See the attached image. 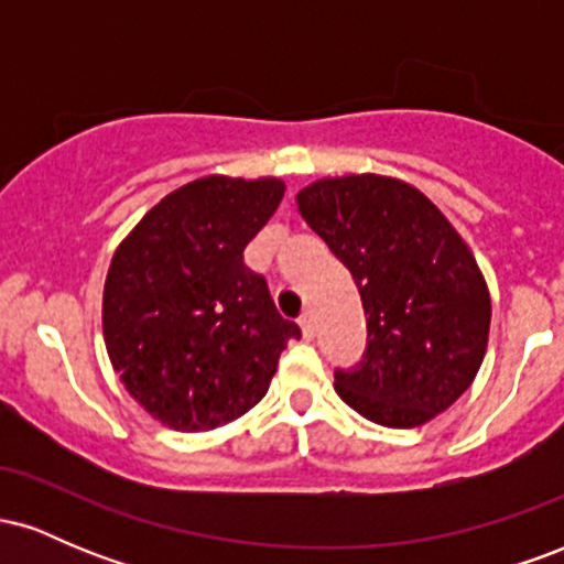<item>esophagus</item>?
Instances as JSON below:
<instances>
[{
  "label": "esophagus",
  "mask_w": 564,
  "mask_h": 564,
  "mask_svg": "<svg viewBox=\"0 0 564 564\" xmlns=\"http://www.w3.org/2000/svg\"><path fill=\"white\" fill-rule=\"evenodd\" d=\"M300 326H302V334L307 336V339H313V336H315V315H313V310H304L302 318H300Z\"/></svg>",
  "instance_id": "obj_1"
}]
</instances>
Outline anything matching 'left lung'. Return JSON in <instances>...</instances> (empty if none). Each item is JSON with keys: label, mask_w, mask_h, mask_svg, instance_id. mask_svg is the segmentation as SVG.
I'll return each instance as SVG.
<instances>
[{"label": "left lung", "mask_w": 564, "mask_h": 564, "mask_svg": "<svg viewBox=\"0 0 564 564\" xmlns=\"http://www.w3.org/2000/svg\"><path fill=\"white\" fill-rule=\"evenodd\" d=\"M296 204L368 315L364 358L336 368V392L373 424H426L469 390L488 347L490 294L469 246L422 191L379 174L318 180Z\"/></svg>", "instance_id": "8db88e82"}]
</instances>
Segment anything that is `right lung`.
I'll use <instances>...</instances> for the list:
<instances>
[{
  "label": "right lung",
  "instance_id": "1",
  "mask_svg": "<svg viewBox=\"0 0 564 564\" xmlns=\"http://www.w3.org/2000/svg\"><path fill=\"white\" fill-rule=\"evenodd\" d=\"M283 191L275 177L193 180L116 249L102 291L108 358L127 392L172 430L243 416L268 392L286 341L302 336L243 264Z\"/></svg>",
  "mask_w": 564,
  "mask_h": 564
}]
</instances>
